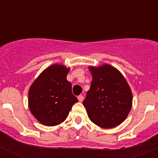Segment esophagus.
<instances>
[{"label": "esophagus", "instance_id": "esophagus-1", "mask_svg": "<svg viewBox=\"0 0 158 158\" xmlns=\"http://www.w3.org/2000/svg\"><path fill=\"white\" fill-rule=\"evenodd\" d=\"M78 100H79V101L80 102H81V101H83V100H84V96H82V95H80V96H78Z\"/></svg>", "mask_w": 158, "mask_h": 158}]
</instances>
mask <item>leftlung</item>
<instances>
[{
    "label": "left lung",
    "instance_id": "obj_1",
    "mask_svg": "<svg viewBox=\"0 0 158 158\" xmlns=\"http://www.w3.org/2000/svg\"><path fill=\"white\" fill-rule=\"evenodd\" d=\"M93 81L83 104L89 118L102 128L122 123L132 105V93L118 69L110 65L89 67Z\"/></svg>",
    "mask_w": 158,
    "mask_h": 158
}]
</instances>
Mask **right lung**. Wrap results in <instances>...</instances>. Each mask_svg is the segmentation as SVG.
<instances>
[{"instance_id":"1","label":"right lung","mask_w":158,"mask_h":158,"mask_svg":"<svg viewBox=\"0 0 158 158\" xmlns=\"http://www.w3.org/2000/svg\"><path fill=\"white\" fill-rule=\"evenodd\" d=\"M69 68L53 65L33 82L28 93L31 112L42 124L55 126L65 120L72 106L78 101L66 79Z\"/></svg>"}]
</instances>
